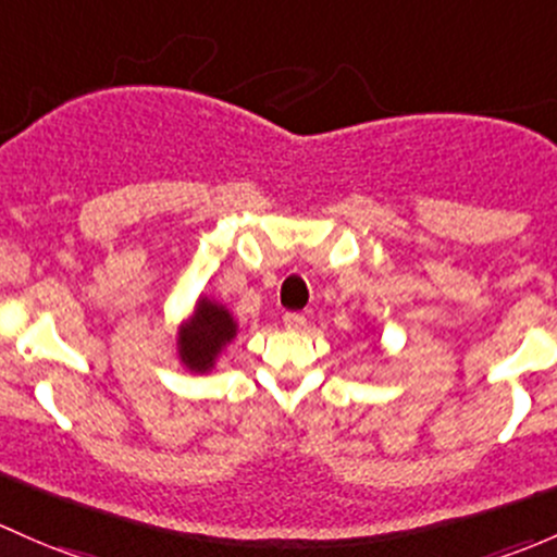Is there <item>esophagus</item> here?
<instances>
[{"label": "esophagus", "mask_w": 557, "mask_h": 557, "mask_svg": "<svg viewBox=\"0 0 557 557\" xmlns=\"http://www.w3.org/2000/svg\"><path fill=\"white\" fill-rule=\"evenodd\" d=\"M283 323H285V327H288V331H301V327L307 325V318H304V314H298V312H288L283 318Z\"/></svg>", "instance_id": "34e87169"}]
</instances>
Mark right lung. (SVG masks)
Returning <instances> with one entry per match:
<instances>
[{"mask_svg":"<svg viewBox=\"0 0 557 557\" xmlns=\"http://www.w3.org/2000/svg\"><path fill=\"white\" fill-rule=\"evenodd\" d=\"M237 331L239 325L230 309L208 294H200L175 333L178 362L189 373H200V376L210 373L226 347L237 338Z\"/></svg>","mask_w":557,"mask_h":557,"instance_id":"add662e5","label":"right lung"}]
</instances>
